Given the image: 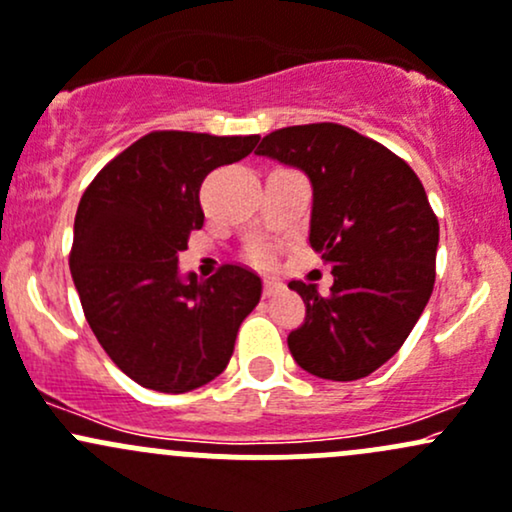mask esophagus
<instances>
[{"label":"esophagus","instance_id":"esophagus-1","mask_svg":"<svg viewBox=\"0 0 512 512\" xmlns=\"http://www.w3.org/2000/svg\"><path fill=\"white\" fill-rule=\"evenodd\" d=\"M280 290H283V283H278V280L273 278L263 280V295H276Z\"/></svg>","mask_w":512,"mask_h":512}]
</instances>
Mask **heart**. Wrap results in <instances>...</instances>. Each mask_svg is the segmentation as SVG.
I'll return each instance as SVG.
<instances>
[{"label":"heart","mask_w":512,"mask_h":512,"mask_svg":"<svg viewBox=\"0 0 512 512\" xmlns=\"http://www.w3.org/2000/svg\"><path fill=\"white\" fill-rule=\"evenodd\" d=\"M254 258H256V261H261V263H268V261H271V254H268L266 249H256Z\"/></svg>","instance_id":"obj_1"}]
</instances>
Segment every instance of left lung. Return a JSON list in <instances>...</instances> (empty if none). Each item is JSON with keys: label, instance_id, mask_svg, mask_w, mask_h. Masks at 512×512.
Returning a JSON list of instances; mask_svg holds the SVG:
<instances>
[{"label": "left lung", "instance_id": "8db88e82", "mask_svg": "<svg viewBox=\"0 0 512 512\" xmlns=\"http://www.w3.org/2000/svg\"><path fill=\"white\" fill-rule=\"evenodd\" d=\"M256 153L310 178V244L332 263L327 295L288 283L307 307L290 354L317 378H364L403 346L432 295L439 222L427 192L403 158L342 124L278 129Z\"/></svg>", "mask_w": 512, "mask_h": 512}]
</instances>
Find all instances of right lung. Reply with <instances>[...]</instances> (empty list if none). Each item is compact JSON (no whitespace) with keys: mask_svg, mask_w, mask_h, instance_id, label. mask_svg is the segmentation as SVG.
Instances as JSON below:
<instances>
[{"mask_svg":"<svg viewBox=\"0 0 512 512\" xmlns=\"http://www.w3.org/2000/svg\"><path fill=\"white\" fill-rule=\"evenodd\" d=\"M258 136L153 131L109 161L75 214L70 273L97 342L131 381L188 393L224 371L261 278L224 266L210 280L180 273L200 229L207 173L241 161Z\"/></svg>","mask_w":512,"mask_h":512,"instance_id":"obj_1","label":"right lung"}]
</instances>
